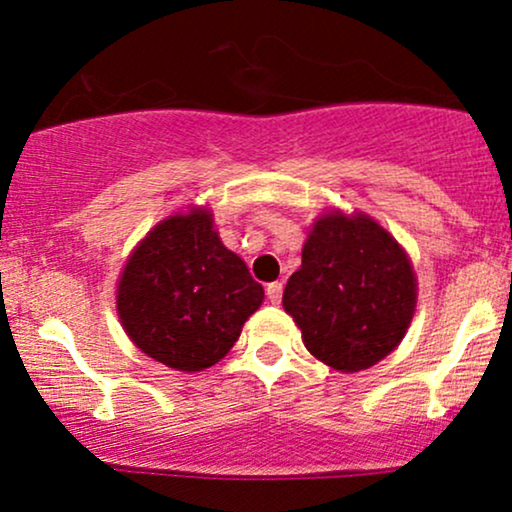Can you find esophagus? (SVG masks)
<instances>
[{"label":"esophagus","mask_w":512,"mask_h":512,"mask_svg":"<svg viewBox=\"0 0 512 512\" xmlns=\"http://www.w3.org/2000/svg\"><path fill=\"white\" fill-rule=\"evenodd\" d=\"M281 296H284V286H281L279 281H272V284L267 286V298H269V303L279 305V303H281Z\"/></svg>","instance_id":"obj_1"}]
</instances>
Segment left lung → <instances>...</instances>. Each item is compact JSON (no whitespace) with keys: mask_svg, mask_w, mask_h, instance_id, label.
Wrapping results in <instances>:
<instances>
[{"mask_svg":"<svg viewBox=\"0 0 512 512\" xmlns=\"http://www.w3.org/2000/svg\"><path fill=\"white\" fill-rule=\"evenodd\" d=\"M416 298L414 267L397 238L363 211L330 209L310 226L281 303L317 361L356 373L397 349Z\"/></svg>","mask_w":512,"mask_h":512,"instance_id":"left-lung-1","label":"left lung"}]
</instances>
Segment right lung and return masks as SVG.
<instances>
[{"label":"right lung","mask_w":512,"mask_h":512,"mask_svg":"<svg viewBox=\"0 0 512 512\" xmlns=\"http://www.w3.org/2000/svg\"><path fill=\"white\" fill-rule=\"evenodd\" d=\"M262 301L264 289L221 243L207 207L158 221L129 252L115 289L117 317L134 346L182 373L219 363Z\"/></svg>","instance_id":"add662e5"}]
</instances>
